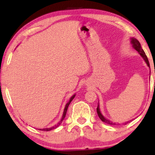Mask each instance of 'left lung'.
<instances>
[{
    "label": "left lung",
    "instance_id": "8db88e82",
    "mask_svg": "<svg viewBox=\"0 0 155 155\" xmlns=\"http://www.w3.org/2000/svg\"><path fill=\"white\" fill-rule=\"evenodd\" d=\"M130 39H131L130 42H131V44H132L133 47L139 53L140 55V56H141L142 57H143V59H144V61H145V63H147V66L150 68L149 61H148V58H147V56H146L145 51H144L143 48H142L141 45H140V42H139L138 40H137L136 39H135V38H131ZM97 114H98L99 118H100V119H101V120H102L103 122H104V123H106V124H109V125H116L115 123H113V122L110 121L109 120H108V119H107V118H105L104 117L102 114H101L100 109H99V104H98V107H97ZM130 121H127V122H126V123H125V124H126L127 123H128V122H130Z\"/></svg>",
    "mask_w": 155,
    "mask_h": 155
}]
</instances>
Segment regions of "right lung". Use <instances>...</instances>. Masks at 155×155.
<instances>
[{
  "label": "right lung",
  "instance_id": "add662e5",
  "mask_svg": "<svg viewBox=\"0 0 155 155\" xmlns=\"http://www.w3.org/2000/svg\"><path fill=\"white\" fill-rule=\"evenodd\" d=\"M75 94H73V96H72L71 97V99H70V100H69V101L66 104H65V109H64V111H63V116H62V118H61V120L60 121H59L58 124H56L55 125V126H54L53 127H51V128H43V129H39L40 130H44V131H49V130H53V129H55V128H56L57 127H58L59 126H60V125L61 124V123L63 122V119H64V118L65 117V115H66V112H67V110H68V106H69V104H71V102L72 101V100H73V99L75 98Z\"/></svg>",
  "mask_w": 155,
  "mask_h": 155
}]
</instances>
